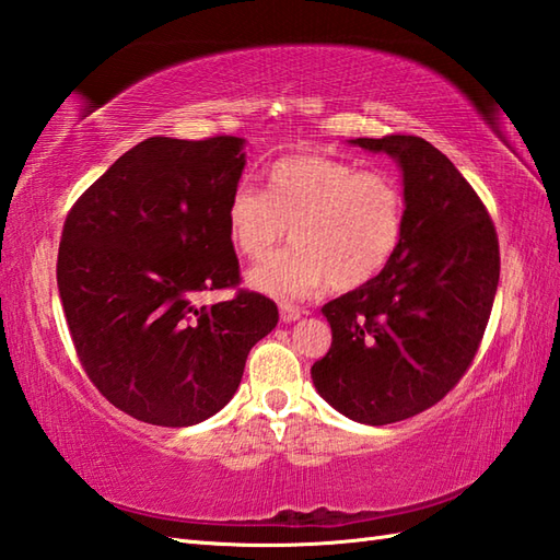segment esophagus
Instances as JSON below:
<instances>
[{"instance_id": "esophagus-1", "label": "esophagus", "mask_w": 560, "mask_h": 560, "mask_svg": "<svg viewBox=\"0 0 560 560\" xmlns=\"http://www.w3.org/2000/svg\"><path fill=\"white\" fill-rule=\"evenodd\" d=\"M302 316V308L300 306H292V304H280V318L284 323H292Z\"/></svg>"}]
</instances>
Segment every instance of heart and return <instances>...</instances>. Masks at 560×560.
Segmentation results:
<instances>
[{
	"label": "heart",
	"mask_w": 560,
	"mask_h": 560,
	"mask_svg": "<svg viewBox=\"0 0 560 560\" xmlns=\"http://www.w3.org/2000/svg\"><path fill=\"white\" fill-rule=\"evenodd\" d=\"M407 225V194L385 167H362L345 158L290 155L268 170V189L240 184L228 203L234 248L266 258L280 242L290 252L248 272L256 290L306 296L323 282L354 290L390 264Z\"/></svg>",
	"instance_id": "obj_1"
}]
</instances>
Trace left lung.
Masks as SVG:
<instances>
[{
	"instance_id": "8db88e82",
	"label": "left lung",
	"mask_w": 560,
	"mask_h": 560,
	"mask_svg": "<svg viewBox=\"0 0 560 560\" xmlns=\"http://www.w3.org/2000/svg\"><path fill=\"white\" fill-rule=\"evenodd\" d=\"M402 167L407 225L374 280L320 308L332 330L316 390L362 424H393L443 400L467 374L499 288V234L477 191L419 136L354 139Z\"/></svg>"
}]
</instances>
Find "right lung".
Listing matches in <instances>:
<instances>
[{"instance_id": "add662e5", "label": "right lung", "mask_w": 560, "mask_h": 560, "mask_svg": "<svg viewBox=\"0 0 560 560\" xmlns=\"http://www.w3.org/2000/svg\"><path fill=\"white\" fill-rule=\"evenodd\" d=\"M237 136H153L71 206L57 284L79 362L121 412L191 427L240 388L248 350L278 326L266 294L240 290L228 228L244 153ZM232 287L206 307L201 291Z\"/></svg>"}]
</instances>
